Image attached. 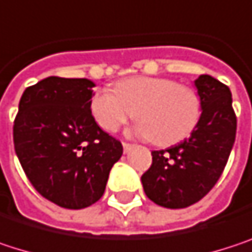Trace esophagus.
Returning <instances> with one entry per match:
<instances>
[{
	"label": "esophagus",
	"mask_w": 252,
	"mask_h": 252,
	"mask_svg": "<svg viewBox=\"0 0 252 252\" xmlns=\"http://www.w3.org/2000/svg\"><path fill=\"white\" fill-rule=\"evenodd\" d=\"M123 147H124V152H129V149H131V147H132V144H129V143H126V141H124V143H123Z\"/></svg>",
	"instance_id": "esophagus-1"
}]
</instances>
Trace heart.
I'll list each match as a JSON object with an SVG mask.
<instances>
[{
  "mask_svg": "<svg viewBox=\"0 0 252 252\" xmlns=\"http://www.w3.org/2000/svg\"><path fill=\"white\" fill-rule=\"evenodd\" d=\"M90 111L108 132H115L134 117L141 137L158 146H172L187 138L201 117V97L187 84L165 77H129L109 89L97 90Z\"/></svg>",
  "mask_w": 252,
  "mask_h": 252,
  "instance_id": "1",
  "label": "heart"
}]
</instances>
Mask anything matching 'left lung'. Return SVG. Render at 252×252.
<instances>
[{"label":"left lung","mask_w":252,"mask_h":252,"mask_svg":"<svg viewBox=\"0 0 252 252\" xmlns=\"http://www.w3.org/2000/svg\"><path fill=\"white\" fill-rule=\"evenodd\" d=\"M201 117L188 138L165 150H153L143 174L146 195L158 206L184 209L200 201L219 181L235 143L236 115L226 84L203 74L195 80Z\"/></svg>","instance_id":"1"}]
</instances>
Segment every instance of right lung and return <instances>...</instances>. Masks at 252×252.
Listing matches in <instances>:
<instances>
[{"mask_svg":"<svg viewBox=\"0 0 252 252\" xmlns=\"http://www.w3.org/2000/svg\"><path fill=\"white\" fill-rule=\"evenodd\" d=\"M93 87L87 78H43L26 89L14 120V150L27 179L64 209L94 204L123 156L121 141L92 115Z\"/></svg>","mask_w":252,"mask_h":252,"instance_id":"right-lung-1","label":"right lung"}]
</instances>
